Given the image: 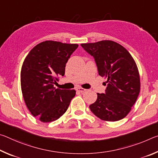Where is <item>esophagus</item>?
Listing matches in <instances>:
<instances>
[{
	"mask_svg": "<svg viewBox=\"0 0 158 158\" xmlns=\"http://www.w3.org/2000/svg\"><path fill=\"white\" fill-rule=\"evenodd\" d=\"M77 90H78V91L80 93H84L85 91V90H86V89H83V88H81V87H79L77 89Z\"/></svg>",
	"mask_w": 158,
	"mask_h": 158,
	"instance_id": "esophagus-1",
	"label": "esophagus"
}]
</instances>
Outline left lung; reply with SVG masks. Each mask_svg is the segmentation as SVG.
<instances>
[{
    "label": "left lung",
    "instance_id": "obj_1",
    "mask_svg": "<svg viewBox=\"0 0 158 158\" xmlns=\"http://www.w3.org/2000/svg\"><path fill=\"white\" fill-rule=\"evenodd\" d=\"M81 46L94 58L99 75L107 79L105 93H98L97 100L89 106L90 111L103 121L123 119L140 92L139 74L135 60L125 48L111 40Z\"/></svg>",
    "mask_w": 158,
    "mask_h": 158
}]
</instances>
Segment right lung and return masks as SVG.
Instances as JSON below:
<instances>
[{
  "label": "right lung",
  "instance_id": "add662e5",
  "mask_svg": "<svg viewBox=\"0 0 158 158\" xmlns=\"http://www.w3.org/2000/svg\"><path fill=\"white\" fill-rule=\"evenodd\" d=\"M79 45L47 40L28 53L21 70V87L28 110L43 123L54 121L65 114L76 94L74 90L53 87L58 76Z\"/></svg>",
  "mask_w": 158,
  "mask_h": 158
}]
</instances>
